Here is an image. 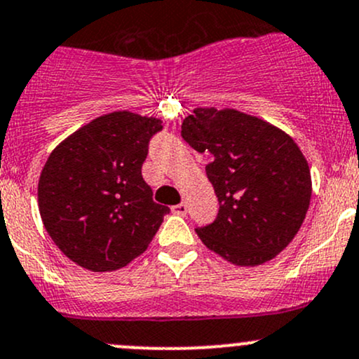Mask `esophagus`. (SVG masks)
I'll return each instance as SVG.
<instances>
[{"label":"esophagus","mask_w":359,"mask_h":359,"mask_svg":"<svg viewBox=\"0 0 359 359\" xmlns=\"http://www.w3.org/2000/svg\"><path fill=\"white\" fill-rule=\"evenodd\" d=\"M172 212H175V215L179 216H184L187 212V204L186 203L175 204V206H172Z\"/></svg>","instance_id":"1"}]
</instances>
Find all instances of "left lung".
Returning <instances> with one entry per match:
<instances>
[{"mask_svg":"<svg viewBox=\"0 0 359 359\" xmlns=\"http://www.w3.org/2000/svg\"><path fill=\"white\" fill-rule=\"evenodd\" d=\"M180 135L211 155L206 175L219 210L215 222L196 228L204 245L237 266H259L286 249L312 198L310 168L297 143L235 109H194Z\"/></svg>","mask_w":359,"mask_h":359,"instance_id":"1","label":"left lung"}]
</instances>
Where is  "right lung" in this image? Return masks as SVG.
Returning a JSON list of instances; mask_svg holds the SVG:
<instances>
[{"label": "right lung", "mask_w": 359, "mask_h": 359, "mask_svg": "<svg viewBox=\"0 0 359 359\" xmlns=\"http://www.w3.org/2000/svg\"><path fill=\"white\" fill-rule=\"evenodd\" d=\"M160 119L97 117L56 147L39 179V211L59 250L93 273L116 271L148 249L170 210L153 201L141 167Z\"/></svg>", "instance_id": "1"}]
</instances>
